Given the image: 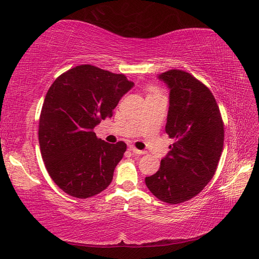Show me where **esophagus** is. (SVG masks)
I'll return each mask as SVG.
<instances>
[{"label":"esophagus","mask_w":259,"mask_h":259,"mask_svg":"<svg viewBox=\"0 0 259 259\" xmlns=\"http://www.w3.org/2000/svg\"><path fill=\"white\" fill-rule=\"evenodd\" d=\"M130 150L132 151V153H134V154H136V155H144V154H145L144 150L137 149V148L134 147V146H130Z\"/></svg>","instance_id":"1"}]
</instances>
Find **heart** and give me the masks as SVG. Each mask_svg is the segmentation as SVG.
I'll use <instances>...</instances> for the list:
<instances>
[{
	"label": "heart",
	"instance_id": "heart-1",
	"mask_svg": "<svg viewBox=\"0 0 259 259\" xmlns=\"http://www.w3.org/2000/svg\"><path fill=\"white\" fill-rule=\"evenodd\" d=\"M155 93H157V92H156V91H155V90H153V91H151V92H150V93H149V94H155Z\"/></svg>",
	"mask_w": 259,
	"mask_h": 259
}]
</instances>
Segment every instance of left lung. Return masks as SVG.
Returning a JSON list of instances; mask_svg holds the SVG:
<instances>
[{"mask_svg": "<svg viewBox=\"0 0 259 259\" xmlns=\"http://www.w3.org/2000/svg\"><path fill=\"white\" fill-rule=\"evenodd\" d=\"M169 89L166 133L174 140L155 175L145 178L157 199L178 204L203 190L217 171L224 125L209 88L184 70L158 75Z\"/></svg>", "mask_w": 259, "mask_h": 259, "instance_id": "1", "label": "left lung"}]
</instances>
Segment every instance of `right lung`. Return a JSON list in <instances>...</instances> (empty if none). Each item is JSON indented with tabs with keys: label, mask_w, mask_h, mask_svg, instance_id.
Masks as SVG:
<instances>
[{
	"label": "right lung",
	"mask_w": 259,
	"mask_h": 259,
	"mask_svg": "<svg viewBox=\"0 0 259 259\" xmlns=\"http://www.w3.org/2000/svg\"><path fill=\"white\" fill-rule=\"evenodd\" d=\"M134 83L91 65L77 66L57 78L45 97L38 140L50 177L74 198L93 197L109 187L126 144H109L93 128L108 117Z\"/></svg>",
	"instance_id": "1"
}]
</instances>
